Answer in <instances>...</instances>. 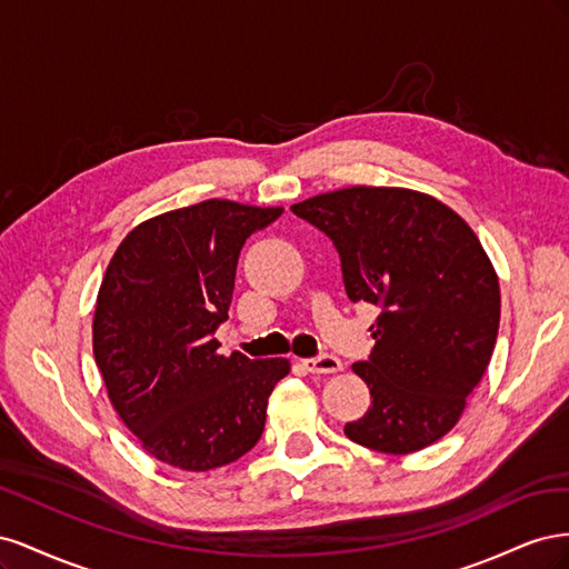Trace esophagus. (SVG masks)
<instances>
[{"label":"esophagus","instance_id":"obj_1","mask_svg":"<svg viewBox=\"0 0 569 569\" xmlns=\"http://www.w3.org/2000/svg\"><path fill=\"white\" fill-rule=\"evenodd\" d=\"M303 368L313 375H332L341 370V360L337 356H316V358H306Z\"/></svg>","mask_w":569,"mask_h":569}]
</instances>
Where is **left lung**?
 Returning a JSON list of instances; mask_svg holds the SVG:
<instances>
[{
    "instance_id": "obj_1",
    "label": "left lung",
    "mask_w": 569,
    "mask_h": 569,
    "mask_svg": "<svg viewBox=\"0 0 569 569\" xmlns=\"http://www.w3.org/2000/svg\"><path fill=\"white\" fill-rule=\"evenodd\" d=\"M332 239L347 297L382 308L353 372L372 406L343 435L406 456L449 435L485 375L501 320L498 274L477 234L439 199L347 187L291 206Z\"/></svg>"
}]
</instances>
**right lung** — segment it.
Segmentation results:
<instances>
[{"mask_svg":"<svg viewBox=\"0 0 569 569\" xmlns=\"http://www.w3.org/2000/svg\"><path fill=\"white\" fill-rule=\"evenodd\" d=\"M209 199L140 222L101 280L92 349L118 418L157 460L206 472L251 451L287 358L220 356L237 258L282 216Z\"/></svg>","mask_w":569,"mask_h":569,"instance_id":"right-lung-1","label":"right lung"}]
</instances>
